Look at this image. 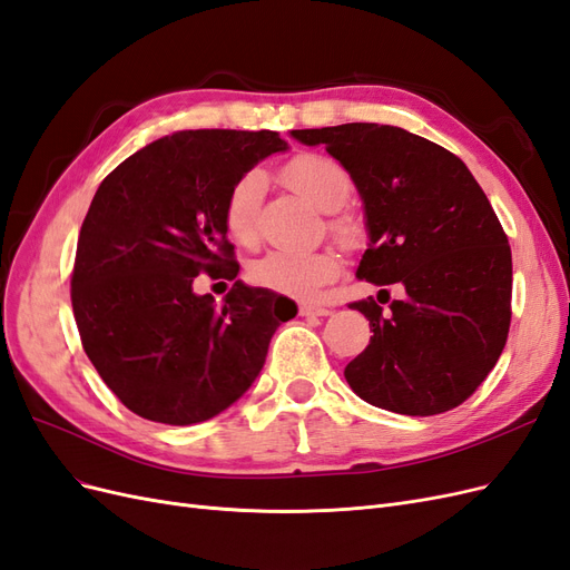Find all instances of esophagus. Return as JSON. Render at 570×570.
I'll return each instance as SVG.
<instances>
[{"label": "esophagus", "instance_id": "34e87169", "mask_svg": "<svg viewBox=\"0 0 570 570\" xmlns=\"http://www.w3.org/2000/svg\"><path fill=\"white\" fill-rule=\"evenodd\" d=\"M333 308L331 306H321V304H302L299 306V316H331Z\"/></svg>", "mask_w": 570, "mask_h": 570}]
</instances>
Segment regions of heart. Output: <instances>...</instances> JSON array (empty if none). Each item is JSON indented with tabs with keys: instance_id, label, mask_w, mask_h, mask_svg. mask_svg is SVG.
<instances>
[{
	"instance_id": "1",
	"label": "heart",
	"mask_w": 570,
	"mask_h": 570,
	"mask_svg": "<svg viewBox=\"0 0 570 570\" xmlns=\"http://www.w3.org/2000/svg\"><path fill=\"white\" fill-rule=\"evenodd\" d=\"M281 176L299 197L327 214V230L342 247L356 249L364 243V223L354 214L342 212V206L354 193V183L350 170L337 159L318 151H302L283 164ZM264 193L266 178L258 168L247 170L230 187L226 204H223V223L239 245H252L256 239ZM337 273L340 264L331 249H271L249 266V281L275 295L312 299L321 287L337 278Z\"/></svg>"
}]
</instances>
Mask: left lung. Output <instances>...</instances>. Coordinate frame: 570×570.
I'll return each instance as SVG.
<instances>
[{
    "label": "left lung",
    "mask_w": 570,
    "mask_h": 570,
    "mask_svg": "<svg viewBox=\"0 0 570 570\" xmlns=\"http://www.w3.org/2000/svg\"><path fill=\"white\" fill-rule=\"evenodd\" d=\"M292 135L325 145L364 199L371 245L356 278L406 289L387 314L373 297L350 304L373 337L344 368L347 383L404 416L463 404L502 356L511 325V247L490 199L456 154L402 128L344 124Z\"/></svg>",
    "instance_id": "8db88e82"
}]
</instances>
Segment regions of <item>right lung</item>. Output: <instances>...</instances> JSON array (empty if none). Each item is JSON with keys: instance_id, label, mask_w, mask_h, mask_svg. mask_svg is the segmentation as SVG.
I'll use <instances>...</instances> for the list:
<instances>
[{"instance_id": "right-lung-1", "label": "right lung", "mask_w": 570, "mask_h": 570, "mask_svg": "<svg viewBox=\"0 0 570 570\" xmlns=\"http://www.w3.org/2000/svg\"><path fill=\"white\" fill-rule=\"evenodd\" d=\"M273 130H183L142 147L101 180L78 235L71 304L82 350L137 416L189 425L243 396L287 297L236 281L223 307L199 298V272L235 279L223 223L233 183L273 151Z\"/></svg>"}]
</instances>
